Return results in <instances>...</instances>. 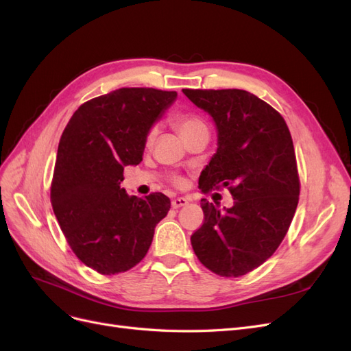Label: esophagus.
<instances>
[{
  "label": "esophagus",
  "mask_w": 351,
  "mask_h": 351,
  "mask_svg": "<svg viewBox=\"0 0 351 351\" xmlns=\"http://www.w3.org/2000/svg\"><path fill=\"white\" fill-rule=\"evenodd\" d=\"M187 204H189V199H186V197H176V199H173V202H171V206H173L174 209H177V208L186 206Z\"/></svg>",
  "instance_id": "34e87169"
}]
</instances>
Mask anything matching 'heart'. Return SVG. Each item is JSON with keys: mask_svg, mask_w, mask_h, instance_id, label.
I'll list each match as a JSON object with an SVG mask.
<instances>
[{"mask_svg": "<svg viewBox=\"0 0 351 351\" xmlns=\"http://www.w3.org/2000/svg\"><path fill=\"white\" fill-rule=\"evenodd\" d=\"M173 124L176 129L178 130V133L184 137H187L190 133H193L199 129H205V123L202 121L197 115L195 114H189V112H180L177 114L174 119H173ZM155 129H151L149 133L146 136V143H151L154 141V136H155ZM176 183H180L178 178H174Z\"/></svg>", "mask_w": 351, "mask_h": 351, "instance_id": "1", "label": "heart"}]
</instances>
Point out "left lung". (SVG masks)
Wrapping results in <instances>:
<instances>
[{"mask_svg": "<svg viewBox=\"0 0 351 351\" xmlns=\"http://www.w3.org/2000/svg\"><path fill=\"white\" fill-rule=\"evenodd\" d=\"M208 112L218 149L199 177L204 193L227 187L231 208L200 200L205 221L193 232L197 259L221 277H241L271 258L291 224L300 182L289 127L269 104L241 89H183Z\"/></svg>", "mask_w": 351, "mask_h": 351, "instance_id": "obj_1", "label": "left lung"}]
</instances>
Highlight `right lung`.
Wrapping results in <instances>:
<instances>
[{
	"instance_id": "add662e5",
	"label": "right lung",
	"mask_w": 351,
	"mask_h": 351,
	"mask_svg": "<svg viewBox=\"0 0 351 351\" xmlns=\"http://www.w3.org/2000/svg\"><path fill=\"white\" fill-rule=\"evenodd\" d=\"M177 92L121 88L73 114L61 134L51 204L74 254L102 275L129 271L145 256L171 202L162 193L129 196L127 165L141 164L146 136Z\"/></svg>"
}]
</instances>
